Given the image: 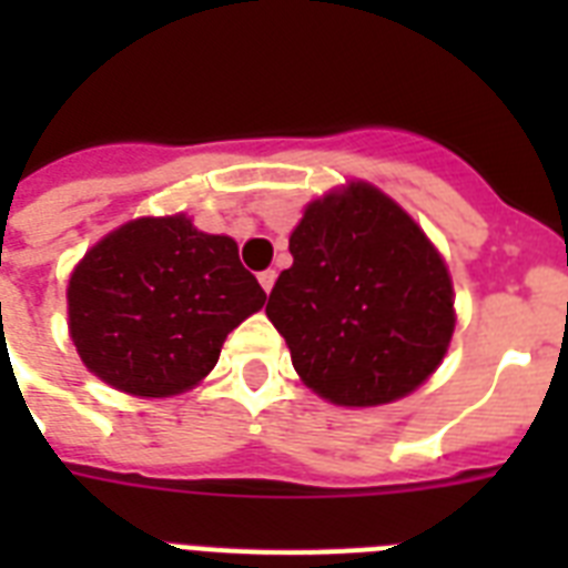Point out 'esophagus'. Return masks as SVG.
<instances>
[{"label":"esophagus","instance_id":"34e87169","mask_svg":"<svg viewBox=\"0 0 568 568\" xmlns=\"http://www.w3.org/2000/svg\"><path fill=\"white\" fill-rule=\"evenodd\" d=\"M258 283H262V288H265V292H271V288H274V283H276V271H274V267H267V271H262V274H258Z\"/></svg>","mask_w":568,"mask_h":568}]
</instances>
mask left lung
Returning <instances> with one entry per match:
<instances>
[{
  "instance_id": "8db88e82",
  "label": "left lung",
  "mask_w": 568,
  "mask_h": 568,
  "mask_svg": "<svg viewBox=\"0 0 568 568\" xmlns=\"http://www.w3.org/2000/svg\"><path fill=\"white\" fill-rule=\"evenodd\" d=\"M288 250L294 262L265 312L312 392L377 406L436 372L454 333V288L400 205L354 182L303 212Z\"/></svg>"
}]
</instances>
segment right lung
<instances>
[{
  "mask_svg": "<svg viewBox=\"0 0 568 568\" xmlns=\"http://www.w3.org/2000/svg\"><path fill=\"white\" fill-rule=\"evenodd\" d=\"M265 297L232 239L182 214L141 217L88 250L70 276V336L109 386L180 395L212 372L223 338Z\"/></svg>",
  "mask_w": 568,
  "mask_h": 568,
  "instance_id": "obj_1",
  "label": "right lung"
}]
</instances>
